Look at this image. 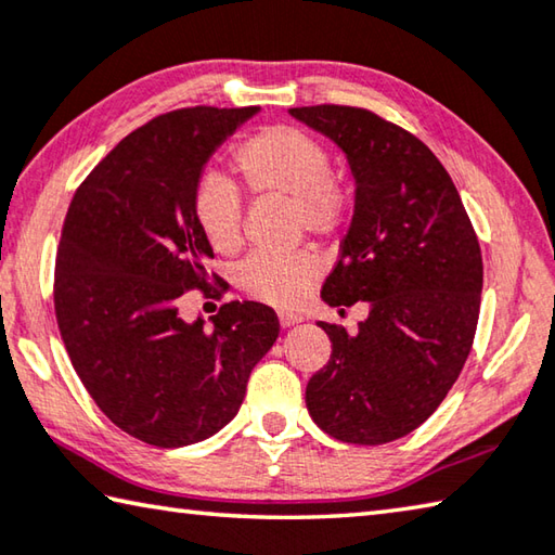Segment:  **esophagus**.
Segmentation results:
<instances>
[{"label": "esophagus", "instance_id": "obj_1", "mask_svg": "<svg viewBox=\"0 0 555 555\" xmlns=\"http://www.w3.org/2000/svg\"><path fill=\"white\" fill-rule=\"evenodd\" d=\"M304 318L298 315V312H279V322H281V327H291V325H296V322H300Z\"/></svg>", "mask_w": 555, "mask_h": 555}]
</instances>
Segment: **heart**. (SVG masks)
Masks as SVG:
<instances>
[{"label":"heart","instance_id":"heart-1","mask_svg":"<svg viewBox=\"0 0 555 555\" xmlns=\"http://www.w3.org/2000/svg\"><path fill=\"white\" fill-rule=\"evenodd\" d=\"M233 165L257 198H286L296 235L337 240L354 208V194L332 172L330 150L308 130L276 124L240 140ZM194 218L208 245L220 255H235L245 243V201L223 177H204L194 191ZM320 261L310 251L255 255L240 269V286L261 304L296 306L315 284Z\"/></svg>","mask_w":555,"mask_h":555}]
</instances>
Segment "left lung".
I'll return each mask as SVG.
<instances>
[{
  "label": "left lung",
  "mask_w": 555,
  "mask_h": 555,
  "mask_svg": "<svg viewBox=\"0 0 555 555\" xmlns=\"http://www.w3.org/2000/svg\"><path fill=\"white\" fill-rule=\"evenodd\" d=\"M291 116L341 147L357 184L354 218L322 300H364L357 335L332 341L308 380L315 425L347 444H388L417 429L456 383L476 337L482 257L449 172L420 138L369 108L320 104Z\"/></svg>",
  "instance_id": "1"
}]
</instances>
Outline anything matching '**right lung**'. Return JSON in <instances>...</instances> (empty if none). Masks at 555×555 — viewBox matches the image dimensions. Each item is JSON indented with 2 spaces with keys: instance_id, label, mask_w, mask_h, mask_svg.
<instances>
[{
  "instance_id": "1",
  "label": "right lung",
  "mask_w": 555,
  "mask_h": 555,
  "mask_svg": "<svg viewBox=\"0 0 555 555\" xmlns=\"http://www.w3.org/2000/svg\"><path fill=\"white\" fill-rule=\"evenodd\" d=\"M257 106H189L126 135L75 191L55 259V318L67 357L99 410L145 444L177 449L214 437L243 405L279 318L230 300L184 322L191 288L218 296L214 259L194 218L208 157ZM217 281L209 284V279Z\"/></svg>"
}]
</instances>
